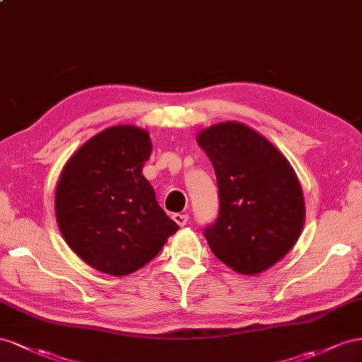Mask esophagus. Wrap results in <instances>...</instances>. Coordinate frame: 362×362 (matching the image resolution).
Returning <instances> with one entry per match:
<instances>
[{
  "label": "esophagus",
  "instance_id": "1",
  "mask_svg": "<svg viewBox=\"0 0 362 362\" xmlns=\"http://www.w3.org/2000/svg\"><path fill=\"white\" fill-rule=\"evenodd\" d=\"M173 220L177 223L180 227L187 226L188 224V220H189V215L188 214H174L173 215Z\"/></svg>",
  "mask_w": 362,
  "mask_h": 362
}]
</instances>
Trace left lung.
I'll return each mask as SVG.
<instances>
[{
	"instance_id": "left-lung-1",
	"label": "left lung",
	"mask_w": 362,
	"mask_h": 362,
	"mask_svg": "<svg viewBox=\"0 0 362 362\" xmlns=\"http://www.w3.org/2000/svg\"><path fill=\"white\" fill-rule=\"evenodd\" d=\"M197 142L218 187V216L204 227L206 241L235 272H265L293 249L303 227L294 170L270 141L241 122L215 124Z\"/></svg>"
}]
</instances>
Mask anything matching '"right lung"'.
<instances>
[{
	"instance_id": "1",
	"label": "right lung",
	"mask_w": 362,
	"mask_h": 362,
	"mask_svg": "<svg viewBox=\"0 0 362 362\" xmlns=\"http://www.w3.org/2000/svg\"><path fill=\"white\" fill-rule=\"evenodd\" d=\"M146 130L115 126L85 142L62 170L56 218L65 241L95 270L126 276L148 264L179 230L142 175Z\"/></svg>"
}]
</instances>
